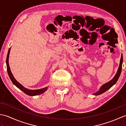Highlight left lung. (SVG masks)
Wrapping results in <instances>:
<instances>
[{"label":"left lung","mask_w":126,"mask_h":126,"mask_svg":"<svg viewBox=\"0 0 126 126\" xmlns=\"http://www.w3.org/2000/svg\"><path fill=\"white\" fill-rule=\"evenodd\" d=\"M122 62H123V56L122 55H121V60H120V65H119V67L118 70H117V73L115 75L114 77V78L112 79L111 81L109 82L106 83L104 84H103L100 90H99L97 92H96L94 94V95H99L100 94H102L106 92L107 90H108V89H110V88L113 86V85L116 83V82L118 80L119 77L120 76V74H121V70H122Z\"/></svg>","instance_id":"8db88e82"}]
</instances>
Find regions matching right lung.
I'll use <instances>...</instances> for the list:
<instances>
[{
    "label": "right lung",
    "mask_w": 126,
    "mask_h": 126,
    "mask_svg": "<svg viewBox=\"0 0 126 126\" xmlns=\"http://www.w3.org/2000/svg\"><path fill=\"white\" fill-rule=\"evenodd\" d=\"M10 50H11V47L9 50V51H8L7 53V58H6V65H7V73L8 74H9V76L10 77V78L11 80V81L13 83V84H15L16 87L18 88L19 89L21 90L22 91L26 94V95H28L29 96H35V95H38L39 94H41L45 92L47 89L48 87H45L44 88H42V89H37V90H30V89H28L27 88H25L24 87L23 85L20 84L18 81H16V79H15V77H13V75L11 73V71L10 70V66H9V55H10Z\"/></svg>",
    "instance_id": "obj_1"
}]
</instances>
